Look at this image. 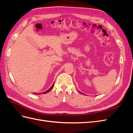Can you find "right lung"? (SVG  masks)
<instances>
[{
	"label": "right lung",
	"instance_id": "right-lung-1",
	"mask_svg": "<svg viewBox=\"0 0 133 133\" xmlns=\"http://www.w3.org/2000/svg\"><path fill=\"white\" fill-rule=\"evenodd\" d=\"M53 87H54V84H53V85L51 86V88H50V89H49V90H47L46 91H45V92H44V94H45V93H46V92H49V91H50V90H51V89H52V88H53Z\"/></svg>",
	"mask_w": 133,
	"mask_h": 133
}]
</instances>
